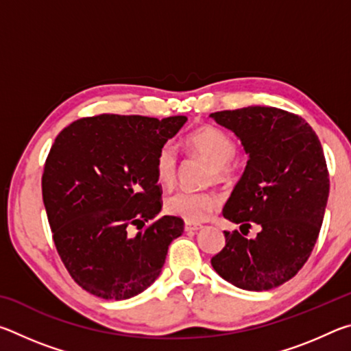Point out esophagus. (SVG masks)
<instances>
[{
	"label": "esophagus",
	"mask_w": 351,
	"mask_h": 351,
	"mask_svg": "<svg viewBox=\"0 0 351 351\" xmlns=\"http://www.w3.org/2000/svg\"><path fill=\"white\" fill-rule=\"evenodd\" d=\"M184 229H186V232H198L199 229H203V226H201V224H193V223H186V226H184Z\"/></svg>",
	"instance_id": "obj_1"
}]
</instances>
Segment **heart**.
I'll return each instance as SVG.
<instances>
[{
	"label": "heart",
	"mask_w": 351,
	"mask_h": 351,
	"mask_svg": "<svg viewBox=\"0 0 351 351\" xmlns=\"http://www.w3.org/2000/svg\"><path fill=\"white\" fill-rule=\"evenodd\" d=\"M187 145L213 165L218 181H226L230 176V165L237 154V142L221 128L199 127L187 136ZM178 148L173 142H165L158 150L154 159L158 181L164 186L173 184L178 176ZM219 207V198L215 192H190L178 190L165 199V210L170 215L182 218L187 223L206 221Z\"/></svg>",
	"instance_id": "1"
}]
</instances>
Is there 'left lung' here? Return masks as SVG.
I'll list each match as a JSON object with an SVG mask.
<instances>
[{
	"label": "left lung",
	"mask_w": 351,
	"mask_h": 351,
	"mask_svg": "<svg viewBox=\"0 0 351 351\" xmlns=\"http://www.w3.org/2000/svg\"><path fill=\"white\" fill-rule=\"evenodd\" d=\"M234 132L247 164L223 209L224 218L261 230L226 232L210 263L237 288L268 291L293 278L310 258L324 221L330 178L322 145L300 116L274 106L212 112Z\"/></svg>",
	"instance_id": "left-lung-1"
}]
</instances>
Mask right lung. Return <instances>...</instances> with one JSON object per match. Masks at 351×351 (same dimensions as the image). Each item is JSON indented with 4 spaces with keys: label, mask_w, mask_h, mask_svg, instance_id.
Wrapping results in <instances>:
<instances>
[{
    "label": "right lung",
    "mask_w": 351,
    "mask_h": 351,
    "mask_svg": "<svg viewBox=\"0 0 351 351\" xmlns=\"http://www.w3.org/2000/svg\"><path fill=\"white\" fill-rule=\"evenodd\" d=\"M186 116L162 121L100 114L63 128L46 158L41 192L52 239L64 268L88 293L125 300L161 274L182 218L161 212L154 159Z\"/></svg>",
    "instance_id": "add662e5"
}]
</instances>
